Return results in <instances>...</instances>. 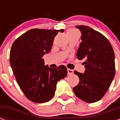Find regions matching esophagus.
Returning <instances> with one entry per match:
<instances>
[{
	"mask_svg": "<svg viewBox=\"0 0 120 120\" xmlns=\"http://www.w3.org/2000/svg\"><path fill=\"white\" fill-rule=\"evenodd\" d=\"M67 72H68V75H71L73 73V70L71 69H68L67 70Z\"/></svg>",
	"mask_w": 120,
	"mask_h": 120,
	"instance_id": "obj_1",
	"label": "esophagus"
}]
</instances>
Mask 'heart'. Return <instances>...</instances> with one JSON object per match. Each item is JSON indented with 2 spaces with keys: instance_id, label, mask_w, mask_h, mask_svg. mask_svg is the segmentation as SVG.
I'll list each match as a JSON object with an SVG mask.
<instances>
[{
  "instance_id": "obj_1",
  "label": "heart",
  "mask_w": 120,
  "mask_h": 120,
  "mask_svg": "<svg viewBox=\"0 0 120 120\" xmlns=\"http://www.w3.org/2000/svg\"><path fill=\"white\" fill-rule=\"evenodd\" d=\"M67 34L69 37H71L72 35H73L75 34H79V32L76 29H70L69 30H68Z\"/></svg>"
}]
</instances>
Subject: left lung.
I'll list each match as a JSON object with an SVG mask.
<instances>
[{"mask_svg":"<svg viewBox=\"0 0 120 120\" xmlns=\"http://www.w3.org/2000/svg\"><path fill=\"white\" fill-rule=\"evenodd\" d=\"M82 42L77 53L85 59L84 73L75 71L80 82L73 88L79 98L86 103L100 100L110 87L115 74V53L109 40L101 33L85 25H77Z\"/></svg>","mask_w":120,"mask_h":120,"instance_id":"obj_1","label":"left lung"}]
</instances>
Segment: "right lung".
<instances>
[{
  "mask_svg": "<svg viewBox=\"0 0 120 120\" xmlns=\"http://www.w3.org/2000/svg\"><path fill=\"white\" fill-rule=\"evenodd\" d=\"M64 30L31 29L12 44L10 63L18 85L33 102H47L52 98L57 82L67 75L64 65L49 68L42 58L51 50L55 37Z\"/></svg>",
  "mask_w": 120,
  "mask_h": 120,
  "instance_id": "1",
  "label": "right lung"
}]
</instances>
